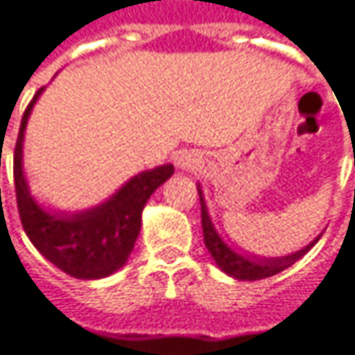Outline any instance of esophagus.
<instances>
[{"instance_id":"1","label":"esophagus","mask_w":355,"mask_h":355,"mask_svg":"<svg viewBox=\"0 0 355 355\" xmlns=\"http://www.w3.org/2000/svg\"><path fill=\"white\" fill-rule=\"evenodd\" d=\"M175 164H178V168H182V169H186L189 164H187V157H184V155H180L178 159H175Z\"/></svg>"}]
</instances>
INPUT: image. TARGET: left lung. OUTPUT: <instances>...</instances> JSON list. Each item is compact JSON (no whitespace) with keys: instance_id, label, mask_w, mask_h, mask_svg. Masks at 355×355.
<instances>
[{"instance_id":"left-lung-1","label":"left lung","mask_w":355,"mask_h":355,"mask_svg":"<svg viewBox=\"0 0 355 355\" xmlns=\"http://www.w3.org/2000/svg\"><path fill=\"white\" fill-rule=\"evenodd\" d=\"M198 193H200V202H202V230H204V241L207 252L211 254V257L216 259V263L222 268L223 272L236 279H245V282H252V279H263V277H270V275L279 274L284 272L286 268H290L292 263H295L302 256H306L310 252V248H313V243L318 241H311L310 245H306L304 250L295 252L292 256L286 257H256V256H241L238 252H234L232 248H227V243H223V239L218 236L214 223L207 216V209H205L204 198H202V189L198 187Z\"/></svg>"}]
</instances>
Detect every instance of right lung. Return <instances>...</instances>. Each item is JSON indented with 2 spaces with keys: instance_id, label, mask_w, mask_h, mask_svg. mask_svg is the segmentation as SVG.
Returning a JSON list of instances; mask_svg holds the SVG:
<instances>
[{
  "instance_id": "1",
  "label": "right lung",
  "mask_w": 355,
  "mask_h": 355,
  "mask_svg": "<svg viewBox=\"0 0 355 355\" xmlns=\"http://www.w3.org/2000/svg\"><path fill=\"white\" fill-rule=\"evenodd\" d=\"M44 87L33 96L24 112L13 151V184L19 220L27 238L55 268L78 279H99L119 270L132 254L139 236L141 211L150 196L173 173V166L144 171L130 180L116 196L94 209L81 214H47L29 196L21 146L31 107Z\"/></svg>"
}]
</instances>
